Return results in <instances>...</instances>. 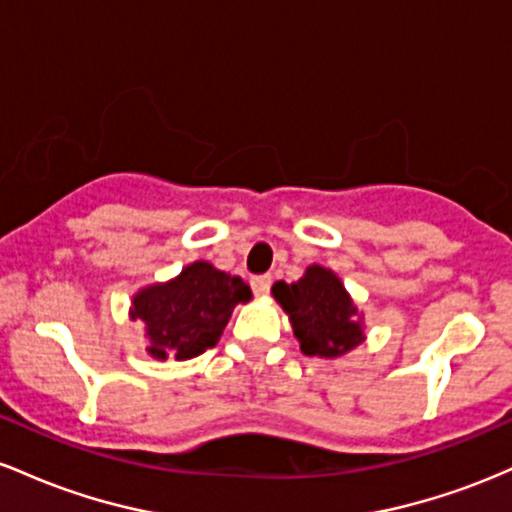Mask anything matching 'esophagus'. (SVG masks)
Returning <instances> with one entry per match:
<instances>
[{"instance_id": "esophagus-1", "label": "esophagus", "mask_w": 512, "mask_h": 512, "mask_svg": "<svg viewBox=\"0 0 512 512\" xmlns=\"http://www.w3.org/2000/svg\"><path fill=\"white\" fill-rule=\"evenodd\" d=\"M271 283H273L271 275H254V278H251V287H254L256 295H268Z\"/></svg>"}]
</instances>
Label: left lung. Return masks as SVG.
Instances as JSON below:
<instances>
[{
    "mask_svg": "<svg viewBox=\"0 0 512 512\" xmlns=\"http://www.w3.org/2000/svg\"><path fill=\"white\" fill-rule=\"evenodd\" d=\"M271 292L285 309L304 355L341 358L365 341L363 312L331 268L314 263L295 283H273Z\"/></svg>",
    "mask_w": 512,
    "mask_h": 512,
    "instance_id": "left-lung-1",
    "label": "left lung"
}]
</instances>
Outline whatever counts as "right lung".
<instances>
[{"instance_id":"1","label":"right lung","mask_w":512,"mask_h":512,"mask_svg":"<svg viewBox=\"0 0 512 512\" xmlns=\"http://www.w3.org/2000/svg\"><path fill=\"white\" fill-rule=\"evenodd\" d=\"M251 300V287L208 261L188 263L166 283L132 295L130 319L142 321L154 360H191L217 346L234 307Z\"/></svg>"}]
</instances>
